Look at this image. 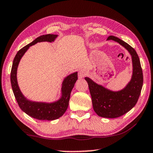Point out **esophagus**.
Returning a JSON list of instances; mask_svg holds the SVG:
<instances>
[{
  "instance_id": "obj_1",
  "label": "esophagus",
  "mask_w": 153,
  "mask_h": 153,
  "mask_svg": "<svg viewBox=\"0 0 153 153\" xmlns=\"http://www.w3.org/2000/svg\"><path fill=\"white\" fill-rule=\"evenodd\" d=\"M78 75H79V77H81V78H82V77H84L85 75H86V73H85L84 71H81L79 72V74Z\"/></svg>"
}]
</instances>
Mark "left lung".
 Masks as SVG:
<instances>
[{
  "instance_id": "obj_1",
  "label": "left lung",
  "mask_w": 153,
  "mask_h": 153,
  "mask_svg": "<svg viewBox=\"0 0 153 153\" xmlns=\"http://www.w3.org/2000/svg\"><path fill=\"white\" fill-rule=\"evenodd\" d=\"M107 40H113L129 52L132 61V76L126 87L119 91H113L98 84L86 77L92 97L93 108L98 116L105 118H117L130 111L138 101L143 84V74L138 55L128 43L113 36Z\"/></svg>"
}]
</instances>
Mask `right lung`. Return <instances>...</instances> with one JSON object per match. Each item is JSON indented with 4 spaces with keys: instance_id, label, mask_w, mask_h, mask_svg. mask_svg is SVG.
Returning <instances> with one entry per match:
<instances>
[{
    "instance_id": "obj_1",
    "label": "right lung",
    "mask_w": 153,
    "mask_h": 153,
    "mask_svg": "<svg viewBox=\"0 0 153 153\" xmlns=\"http://www.w3.org/2000/svg\"><path fill=\"white\" fill-rule=\"evenodd\" d=\"M58 35L46 34L38 37L36 39L24 46L17 52L13 62L11 72V83L13 92L19 107L24 113L34 119L39 120L52 121L57 120L65 112L69 105L71 90L77 79V72H74L65 77L61 86V97L58 100L53 102H36L28 100L22 94L18 86L17 79V67L19 61L30 46L38 42H53Z\"/></svg>"
}]
</instances>
